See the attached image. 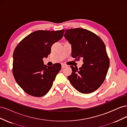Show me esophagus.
<instances>
[{"label": "esophagus", "mask_w": 127, "mask_h": 127, "mask_svg": "<svg viewBox=\"0 0 127 127\" xmlns=\"http://www.w3.org/2000/svg\"><path fill=\"white\" fill-rule=\"evenodd\" d=\"M67 66L66 64H61V68H64V67H66Z\"/></svg>", "instance_id": "esophagus-1"}]
</instances>
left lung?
I'll return each mask as SVG.
<instances>
[{
	"mask_svg": "<svg viewBox=\"0 0 127 127\" xmlns=\"http://www.w3.org/2000/svg\"><path fill=\"white\" fill-rule=\"evenodd\" d=\"M64 36L71 45L72 57L83 58L84 62L79 69L70 66L72 73L68 79L80 93L93 92L105 80L110 66L105 44L95 33L82 28L66 30Z\"/></svg>",
	"mask_w": 127,
	"mask_h": 127,
	"instance_id": "left-lung-1",
	"label": "left lung"
}]
</instances>
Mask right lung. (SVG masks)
Listing matches in <instances>:
<instances>
[{
	"instance_id": "1",
	"label": "right lung",
	"mask_w": 127,
	"mask_h": 127,
	"mask_svg": "<svg viewBox=\"0 0 127 127\" xmlns=\"http://www.w3.org/2000/svg\"><path fill=\"white\" fill-rule=\"evenodd\" d=\"M64 30H39L24 38L13 53V73L17 83L27 94L35 97L47 94L61 70V64L44 65L43 58L51 53L52 45L63 37Z\"/></svg>"
}]
</instances>
